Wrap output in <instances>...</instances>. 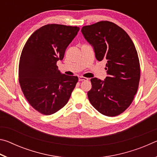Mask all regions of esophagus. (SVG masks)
<instances>
[{
    "label": "esophagus",
    "mask_w": 157,
    "mask_h": 157,
    "mask_svg": "<svg viewBox=\"0 0 157 157\" xmlns=\"http://www.w3.org/2000/svg\"><path fill=\"white\" fill-rule=\"evenodd\" d=\"M86 80H88V78H84V77H82V76L79 77V81H86Z\"/></svg>",
    "instance_id": "34e87169"
}]
</instances>
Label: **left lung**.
Here are the masks:
<instances>
[{
  "label": "left lung",
  "instance_id": "8db88e82",
  "mask_svg": "<svg viewBox=\"0 0 157 157\" xmlns=\"http://www.w3.org/2000/svg\"><path fill=\"white\" fill-rule=\"evenodd\" d=\"M81 32L96 59L107 62L105 80L91 79L89 100L103 115L118 116L131 105L139 87L140 71L136 48L126 32L110 21L84 26Z\"/></svg>",
  "mask_w": 157,
  "mask_h": 157
}]
</instances>
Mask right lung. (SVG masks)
Here are the masks:
<instances>
[{
    "mask_svg": "<svg viewBox=\"0 0 157 157\" xmlns=\"http://www.w3.org/2000/svg\"><path fill=\"white\" fill-rule=\"evenodd\" d=\"M79 28L59 24L42 26L28 39L21 52L18 78L30 105L51 115L67 104L78 78L60 72L57 66Z\"/></svg>",
    "mask_w": 157,
    "mask_h": 157,
    "instance_id": "obj_1",
    "label": "right lung"
}]
</instances>
